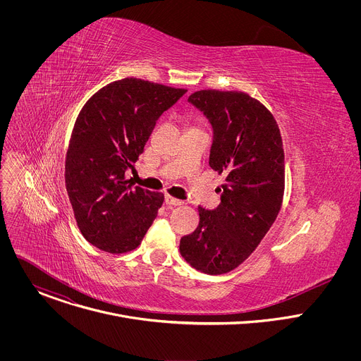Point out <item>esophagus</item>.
Returning <instances> with one entry per match:
<instances>
[{
	"instance_id": "obj_1",
	"label": "esophagus",
	"mask_w": 361,
	"mask_h": 361,
	"mask_svg": "<svg viewBox=\"0 0 361 361\" xmlns=\"http://www.w3.org/2000/svg\"><path fill=\"white\" fill-rule=\"evenodd\" d=\"M166 202H167V204H171V205H181V204H183L181 200H178V198H176V197H173V195H170V194L166 195Z\"/></svg>"
}]
</instances>
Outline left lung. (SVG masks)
I'll list each match as a JSON object with an SVG mask.
<instances>
[{
    "mask_svg": "<svg viewBox=\"0 0 361 361\" xmlns=\"http://www.w3.org/2000/svg\"><path fill=\"white\" fill-rule=\"evenodd\" d=\"M188 101L213 126L210 167L226 183L216 210L198 207V227L180 240V252L201 273L226 274L248 259L281 210L283 140L267 107L243 91L201 90Z\"/></svg>",
    "mask_w": 361,
    "mask_h": 361,
    "instance_id": "8db88e82",
    "label": "left lung"
}]
</instances>
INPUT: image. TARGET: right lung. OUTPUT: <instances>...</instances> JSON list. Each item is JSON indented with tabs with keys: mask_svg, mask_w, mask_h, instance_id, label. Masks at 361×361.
Returning <instances> with one entry per match:
<instances>
[{
	"mask_svg": "<svg viewBox=\"0 0 361 361\" xmlns=\"http://www.w3.org/2000/svg\"><path fill=\"white\" fill-rule=\"evenodd\" d=\"M187 92L134 77L99 88L81 109L66 156V188L77 226L97 248L135 250L164 194L127 180L156 121Z\"/></svg>",
	"mask_w": 361,
	"mask_h": 361,
	"instance_id": "add662e5",
	"label": "right lung"
}]
</instances>
